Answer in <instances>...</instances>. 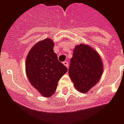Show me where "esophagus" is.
<instances>
[{"instance_id": "34e87169", "label": "esophagus", "mask_w": 124, "mask_h": 124, "mask_svg": "<svg viewBox=\"0 0 124 124\" xmlns=\"http://www.w3.org/2000/svg\"><path fill=\"white\" fill-rule=\"evenodd\" d=\"M63 64H64V65H65L66 67L68 68V66H69V64H68V61H64V62H63Z\"/></svg>"}]
</instances>
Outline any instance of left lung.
Here are the masks:
<instances>
[{"instance_id":"1","label":"left lung","mask_w":124,"mask_h":124,"mask_svg":"<svg viewBox=\"0 0 124 124\" xmlns=\"http://www.w3.org/2000/svg\"><path fill=\"white\" fill-rule=\"evenodd\" d=\"M102 72L103 64L97 52L88 45L76 46L68 72L77 90L82 93L89 91L98 82Z\"/></svg>"}]
</instances>
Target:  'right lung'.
I'll return each mask as SVG.
<instances>
[{
	"label": "right lung",
	"mask_w": 124,
	"mask_h": 124,
	"mask_svg": "<svg viewBox=\"0 0 124 124\" xmlns=\"http://www.w3.org/2000/svg\"><path fill=\"white\" fill-rule=\"evenodd\" d=\"M53 41L46 38L33 46L26 61V72L32 86L44 97L53 95L58 82L67 72L54 52Z\"/></svg>",
	"instance_id": "add662e5"
}]
</instances>
